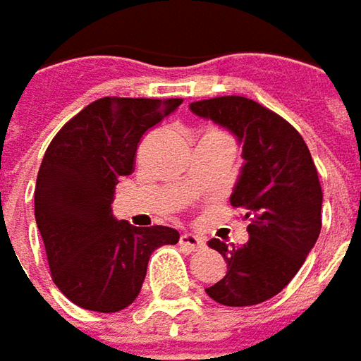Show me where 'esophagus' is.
<instances>
[{
    "label": "esophagus",
    "mask_w": 361,
    "mask_h": 361,
    "mask_svg": "<svg viewBox=\"0 0 361 361\" xmlns=\"http://www.w3.org/2000/svg\"><path fill=\"white\" fill-rule=\"evenodd\" d=\"M180 244L181 246H185V248H190V250H200V248H204L206 240H204L202 236H197V234L183 232L180 236Z\"/></svg>",
    "instance_id": "1"
}]
</instances>
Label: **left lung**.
Returning a JSON list of instances; mask_svg holds the SVG:
<instances>
[{
    "label": "left lung",
    "mask_w": 361,
    "mask_h": 361,
    "mask_svg": "<svg viewBox=\"0 0 361 361\" xmlns=\"http://www.w3.org/2000/svg\"><path fill=\"white\" fill-rule=\"evenodd\" d=\"M190 111L228 129L243 145L244 164L230 204L244 210L248 243L238 248L212 238L226 274L206 289L228 307L262 303L285 289L322 232L323 194L317 169L299 131L246 97H216Z\"/></svg>",
    "instance_id": "8db88e82"
}]
</instances>
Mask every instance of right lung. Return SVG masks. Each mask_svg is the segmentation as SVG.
<instances>
[{
	"mask_svg": "<svg viewBox=\"0 0 361 361\" xmlns=\"http://www.w3.org/2000/svg\"><path fill=\"white\" fill-rule=\"evenodd\" d=\"M181 99L104 97L72 117L42 159L34 212L56 287L88 311L115 313L137 299L151 252L176 228L131 226L113 216L115 185L133 171L141 137Z\"/></svg>",
	"mask_w": 361,
	"mask_h": 361,
	"instance_id": "obj_1",
	"label": "right lung"
}]
</instances>
